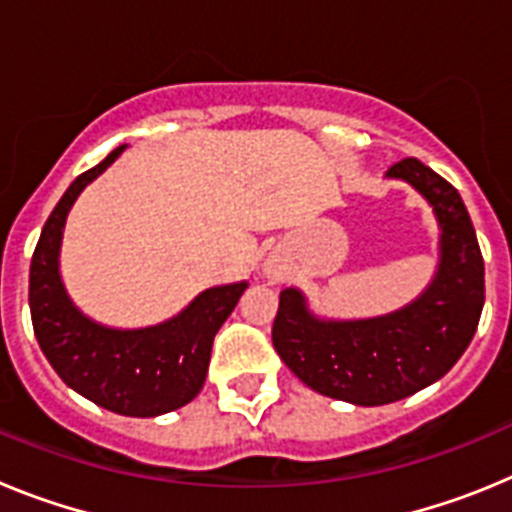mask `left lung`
Instances as JSON below:
<instances>
[{
  "label": "left lung",
  "instance_id": "left-lung-1",
  "mask_svg": "<svg viewBox=\"0 0 512 512\" xmlns=\"http://www.w3.org/2000/svg\"><path fill=\"white\" fill-rule=\"evenodd\" d=\"M384 176L410 184L436 215L438 264L428 287L400 310L356 320L315 315L305 292L287 287L271 328L279 359L297 379L361 408L438 382L472 343L485 305V261L459 192L418 158H402Z\"/></svg>",
  "mask_w": 512,
  "mask_h": 512
}]
</instances>
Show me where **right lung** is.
Wrapping results in <instances>:
<instances>
[{"mask_svg": "<svg viewBox=\"0 0 512 512\" xmlns=\"http://www.w3.org/2000/svg\"><path fill=\"white\" fill-rule=\"evenodd\" d=\"M125 148H115L94 169L76 176L45 220L30 261V315L40 351L71 390L110 413L156 418L200 395L215 333L235 310L248 282L205 289L174 318L146 328H112L74 305L61 277L66 217L79 194Z\"/></svg>", "mask_w": 512, "mask_h": 512, "instance_id": "add662e5", "label": "right lung"}]
</instances>
